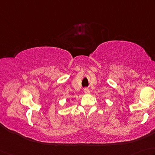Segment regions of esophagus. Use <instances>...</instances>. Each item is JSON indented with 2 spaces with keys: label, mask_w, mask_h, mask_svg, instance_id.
Wrapping results in <instances>:
<instances>
[{
  "label": "esophagus",
  "mask_w": 155,
  "mask_h": 155,
  "mask_svg": "<svg viewBox=\"0 0 155 155\" xmlns=\"http://www.w3.org/2000/svg\"><path fill=\"white\" fill-rule=\"evenodd\" d=\"M84 92L85 94H89L90 93V90L88 88H85L84 89Z\"/></svg>",
  "instance_id": "obj_1"
}]
</instances>
